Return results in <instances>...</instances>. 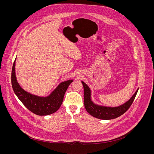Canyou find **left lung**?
I'll use <instances>...</instances> for the list:
<instances>
[{"instance_id":"obj_1","label":"left lung","mask_w":154,"mask_h":154,"mask_svg":"<svg viewBox=\"0 0 154 154\" xmlns=\"http://www.w3.org/2000/svg\"><path fill=\"white\" fill-rule=\"evenodd\" d=\"M84 89V105L88 113L92 116L100 119L109 120L115 119L124 113L133 103L138 88L131 98L124 103L118 106H107L95 103L91 99V90L84 82L82 81Z\"/></svg>"}]
</instances>
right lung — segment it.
<instances>
[{
	"instance_id": "right-lung-1",
	"label": "right lung",
	"mask_w": 154,
	"mask_h": 154,
	"mask_svg": "<svg viewBox=\"0 0 154 154\" xmlns=\"http://www.w3.org/2000/svg\"><path fill=\"white\" fill-rule=\"evenodd\" d=\"M16 60L11 71V84L13 90L18 99L30 112L39 116H47L57 112L60 107L64 95L72 79L61 82L51 93L45 97L31 94L22 88L17 81L16 76Z\"/></svg>"
}]
</instances>
